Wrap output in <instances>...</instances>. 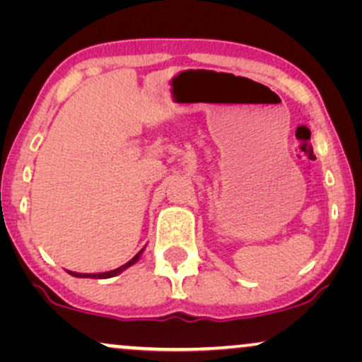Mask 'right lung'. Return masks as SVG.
Masks as SVG:
<instances>
[{
  "label": "right lung",
  "instance_id": "1",
  "mask_svg": "<svg viewBox=\"0 0 362 362\" xmlns=\"http://www.w3.org/2000/svg\"><path fill=\"white\" fill-rule=\"evenodd\" d=\"M143 250H145V249H141L140 252H138V254H136L135 257H133L132 260H128L125 265L118 267V269L110 270V272H102V274H78V272H71V270H67V272H69V274H71L72 276H77V279H112V276H115V275H118V274H122L123 270H127L128 267H132L133 264H136L138 259H140L141 254H143Z\"/></svg>",
  "mask_w": 362,
  "mask_h": 362
}]
</instances>
